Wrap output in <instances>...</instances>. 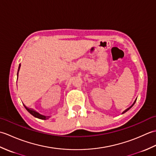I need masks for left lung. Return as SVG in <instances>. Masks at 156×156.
I'll list each match as a JSON object with an SVG mask.
<instances>
[{
  "instance_id": "obj_1",
  "label": "left lung",
  "mask_w": 156,
  "mask_h": 156,
  "mask_svg": "<svg viewBox=\"0 0 156 156\" xmlns=\"http://www.w3.org/2000/svg\"><path fill=\"white\" fill-rule=\"evenodd\" d=\"M135 102H134V103H133V105H132V106H131V107H129V108H127V109H126V110H125V111H124V112H122V113H124V112H127V111H128V110H129V109H130V108H131V107H133V105H134V104H135Z\"/></svg>"
}]
</instances>
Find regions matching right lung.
I'll return each instance as SVG.
<instances>
[{"label":"right lung","instance_id":"obj_1","mask_svg":"<svg viewBox=\"0 0 156 156\" xmlns=\"http://www.w3.org/2000/svg\"><path fill=\"white\" fill-rule=\"evenodd\" d=\"M20 67H21V65L19 64V69H18V72H17V76H18V73H19V71ZM17 78H18V77H17ZM24 106H25V108L27 109V110L28 111V112H30V113H31L33 116H34L35 117H37V118H38V119H44V120H45V119H48V117H47V116L42 115H41V114H39V112H36L35 111H34V109L30 108H28V107H26L25 105H24Z\"/></svg>","mask_w":156,"mask_h":156}]
</instances>
